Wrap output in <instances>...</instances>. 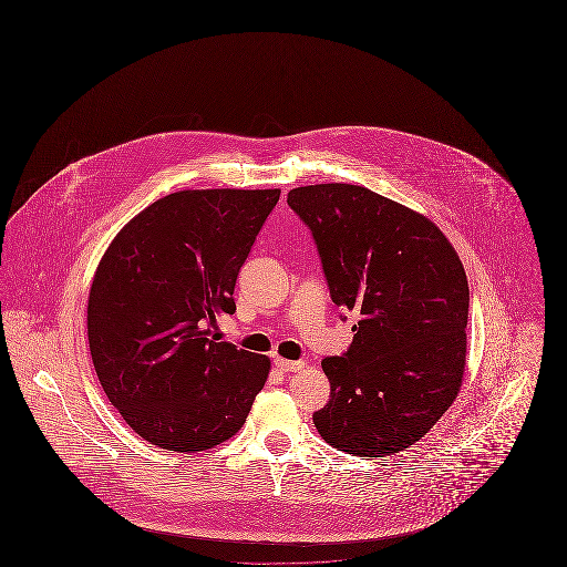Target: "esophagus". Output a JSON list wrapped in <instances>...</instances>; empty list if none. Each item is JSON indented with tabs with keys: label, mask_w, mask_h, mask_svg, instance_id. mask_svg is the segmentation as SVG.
I'll use <instances>...</instances> for the list:
<instances>
[{
	"label": "esophagus",
	"mask_w": 567,
	"mask_h": 567,
	"mask_svg": "<svg viewBox=\"0 0 567 567\" xmlns=\"http://www.w3.org/2000/svg\"><path fill=\"white\" fill-rule=\"evenodd\" d=\"M274 365H276L280 372H287V374L299 372V370L303 368L301 361H289V359H282V357H276V359H274Z\"/></svg>",
	"instance_id": "obj_1"
}]
</instances>
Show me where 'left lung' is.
<instances>
[{
    "label": "left lung",
    "mask_w": 567,
    "mask_h": 567,
    "mask_svg": "<svg viewBox=\"0 0 567 567\" xmlns=\"http://www.w3.org/2000/svg\"><path fill=\"white\" fill-rule=\"evenodd\" d=\"M287 204L312 231L333 303L359 317L351 349L321 363L331 400L315 425L354 457L400 453L463 382L470 289L457 250L427 216L365 187H297Z\"/></svg>",
    "instance_id": "obj_1"
}]
</instances>
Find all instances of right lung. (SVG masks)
<instances>
[{"label": "right lung", "mask_w": 567, "mask_h": 567, "mask_svg": "<svg viewBox=\"0 0 567 567\" xmlns=\"http://www.w3.org/2000/svg\"><path fill=\"white\" fill-rule=\"evenodd\" d=\"M278 189L169 193L110 243L89 293L86 331L110 404L146 442L215 449L243 427L270 374L266 354L210 340L234 315L236 278Z\"/></svg>", "instance_id": "1"}]
</instances>
